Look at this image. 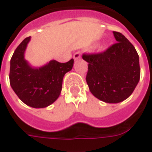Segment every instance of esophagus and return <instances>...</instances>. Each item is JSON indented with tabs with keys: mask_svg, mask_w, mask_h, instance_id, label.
Listing matches in <instances>:
<instances>
[{
	"mask_svg": "<svg viewBox=\"0 0 152 152\" xmlns=\"http://www.w3.org/2000/svg\"><path fill=\"white\" fill-rule=\"evenodd\" d=\"M80 57H81V54L80 53H76L73 55V58H74V60H75V61L78 60V59H80Z\"/></svg>",
	"mask_w": 152,
	"mask_h": 152,
	"instance_id": "obj_1",
	"label": "esophagus"
}]
</instances>
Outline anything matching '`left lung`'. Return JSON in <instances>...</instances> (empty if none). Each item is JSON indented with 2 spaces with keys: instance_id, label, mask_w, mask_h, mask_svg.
Here are the masks:
<instances>
[{
  "instance_id": "8db88e82",
  "label": "left lung",
  "mask_w": 152,
  "mask_h": 152,
  "mask_svg": "<svg viewBox=\"0 0 152 152\" xmlns=\"http://www.w3.org/2000/svg\"><path fill=\"white\" fill-rule=\"evenodd\" d=\"M117 43L104 53L84 54L88 63L86 81L95 97L116 104L130 96L140 81V68L135 47L124 36L113 32Z\"/></svg>"
}]
</instances>
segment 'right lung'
Here are the masks:
<instances>
[{
  "label": "right lung",
  "instance_id": "right-lung-1",
  "mask_svg": "<svg viewBox=\"0 0 152 152\" xmlns=\"http://www.w3.org/2000/svg\"><path fill=\"white\" fill-rule=\"evenodd\" d=\"M31 37L25 38L16 48L10 61L9 81L22 102L35 108L49 106L56 100L62 89L63 78L71 71L74 60L60 63L53 60L45 65L33 68L25 59Z\"/></svg>",
  "mask_w": 152,
  "mask_h": 152
}]
</instances>
